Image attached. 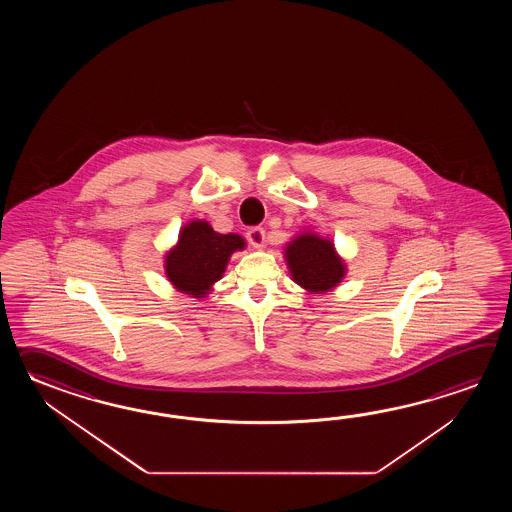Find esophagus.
<instances>
[{"instance_id": "1", "label": "esophagus", "mask_w": 512, "mask_h": 512, "mask_svg": "<svg viewBox=\"0 0 512 512\" xmlns=\"http://www.w3.org/2000/svg\"><path fill=\"white\" fill-rule=\"evenodd\" d=\"M247 240H249L254 249H261L265 245V230L261 229V227H252L247 232Z\"/></svg>"}]
</instances>
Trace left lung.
Masks as SVG:
<instances>
[{"mask_svg": "<svg viewBox=\"0 0 512 512\" xmlns=\"http://www.w3.org/2000/svg\"><path fill=\"white\" fill-rule=\"evenodd\" d=\"M285 263L293 282L311 294L329 293L346 276V263L333 241L304 230L285 245Z\"/></svg>", "mask_w": 512, "mask_h": 512, "instance_id": "8db88e82", "label": "left lung"}]
</instances>
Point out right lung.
<instances>
[{"label":"right lung","mask_w":512,"mask_h":512,"mask_svg":"<svg viewBox=\"0 0 512 512\" xmlns=\"http://www.w3.org/2000/svg\"><path fill=\"white\" fill-rule=\"evenodd\" d=\"M243 249L245 240L240 234H219L205 219H192L164 254V272L179 293L205 298L223 278L230 256Z\"/></svg>","instance_id":"1"}]
</instances>
